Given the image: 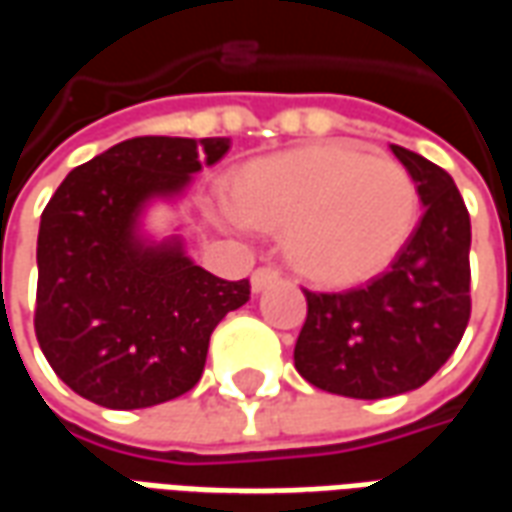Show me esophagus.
I'll use <instances>...</instances> for the list:
<instances>
[{
  "label": "esophagus",
  "instance_id": "34e87169",
  "mask_svg": "<svg viewBox=\"0 0 512 512\" xmlns=\"http://www.w3.org/2000/svg\"><path fill=\"white\" fill-rule=\"evenodd\" d=\"M277 279H279L277 268H274V266H260L255 274H252V290H255V293H260V290L271 288V285H274Z\"/></svg>",
  "mask_w": 512,
  "mask_h": 512
}]
</instances>
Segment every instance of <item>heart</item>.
Masks as SVG:
<instances>
[{"label": "heart", "mask_w": 512, "mask_h": 512, "mask_svg": "<svg viewBox=\"0 0 512 512\" xmlns=\"http://www.w3.org/2000/svg\"><path fill=\"white\" fill-rule=\"evenodd\" d=\"M233 222L285 230V257L323 285L386 268L414 233L419 191L400 161L354 142H315L249 161L233 183Z\"/></svg>", "instance_id": "b5f03b06"}]
</instances>
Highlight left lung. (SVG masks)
I'll return each instance as SVG.
<instances>
[{
  "label": "left lung",
  "mask_w": 512,
  "mask_h": 512,
  "mask_svg": "<svg viewBox=\"0 0 512 512\" xmlns=\"http://www.w3.org/2000/svg\"><path fill=\"white\" fill-rule=\"evenodd\" d=\"M417 183L425 213L400 255L362 288L304 290L307 321L293 362L332 395L378 400L419 389L461 343L469 299L472 224L455 180L392 145Z\"/></svg>",
  "instance_id": "1"
}]
</instances>
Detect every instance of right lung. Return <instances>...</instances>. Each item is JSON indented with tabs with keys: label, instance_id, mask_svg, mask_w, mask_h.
<instances>
[{
	"label": "right lung",
	"instance_id": "obj_1",
	"mask_svg": "<svg viewBox=\"0 0 512 512\" xmlns=\"http://www.w3.org/2000/svg\"><path fill=\"white\" fill-rule=\"evenodd\" d=\"M227 150V136H136L54 191L40 216L35 334L76 395L131 411L200 381L213 329L249 301V279L213 277L180 235L156 241L142 219Z\"/></svg>",
	"mask_w": 512,
	"mask_h": 512
}]
</instances>
